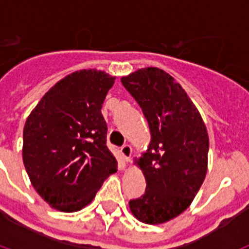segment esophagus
<instances>
[{"label": "esophagus", "mask_w": 249, "mask_h": 249, "mask_svg": "<svg viewBox=\"0 0 249 249\" xmlns=\"http://www.w3.org/2000/svg\"><path fill=\"white\" fill-rule=\"evenodd\" d=\"M121 155H122L123 160H126V162H129V158H131V155H132L131 146H128V144H124V146L121 147Z\"/></svg>", "instance_id": "34e87169"}]
</instances>
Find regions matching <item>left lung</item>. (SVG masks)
Instances as JSON below:
<instances>
[{
	"instance_id": "left-lung-1",
	"label": "left lung",
	"mask_w": 249,
	"mask_h": 249,
	"mask_svg": "<svg viewBox=\"0 0 249 249\" xmlns=\"http://www.w3.org/2000/svg\"><path fill=\"white\" fill-rule=\"evenodd\" d=\"M121 82L142 108L151 131L148 149L138 160L146 191L129 201V208L143 223H164L190 207L203 183L208 133L181 85L160 68L138 70Z\"/></svg>"
}]
</instances>
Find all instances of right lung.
I'll list each match as a JSON object with an SVG mask.
<instances>
[{
	"label": "right lung",
	"instance_id": "right-lung-1",
	"mask_svg": "<svg viewBox=\"0 0 249 249\" xmlns=\"http://www.w3.org/2000/svg\"><path fill=\"white\" fill-rule=\"evenodd\" d=\"M113 83L105 72H73L43 96L26 121L23 164L37 193L56 210H82L117 171L101 113Z\"/></svg>",
	"mask_w": 249,
	"mask_h": 249
}]
</instances>
